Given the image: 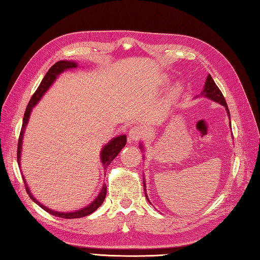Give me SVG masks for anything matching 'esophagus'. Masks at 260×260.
I'll list each match as a JSON object with an SVG mask.
<instances>
[{
  "label": "esophagus",
  "mask_w": 260,
  "mask_h": 260,
  "mask_svg": "<svg viewBox=\"0 0 260 260\" xmlns=\"http://www.w3.org/2000/svg\"><path fill=\"white\" fill-rule=\"evenodd\" d=\"M142 136H143V131L139 126L132 127L128 132V140L131 142H137L139 140H141Z\"/></svg>",
  "instance_id": "esophagus-1"
}]
</instances>
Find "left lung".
Returning a JSON list of instances; mask_svg holds the SVG:
<instances>
[{"instance_id": "left-lung-1", "label": "left lung", "mask_w": 260, "mask_h": 260, "mask_svg": "<svg viewBox=\"0 0 260 260\" xmlns=\"http://www.w3.org/2000/svg\"><path fill=\"white\" fill-rule=\"evenodd\" d=\"M201 95L209 98V99H211V101H213L215 103L221 104L222 106H224L225 110H227V114H228V116L230 117L228 105H227V103H225V99H224V97L222 95V92H221V90L219 89L218 86L215 85V82L213 81L212 77L210 76V75L207 77L206 85H204L203 91L201 92ZM140 148H141V150H143V146L140 145ZM144 191H146V189H145V182H144ZM146 198H147V196H146ZM147 200H148V199H147ZM148 202H150V200H148Z\"/></svg>"}]
</instances>
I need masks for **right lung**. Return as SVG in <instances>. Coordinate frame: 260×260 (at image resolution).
<instances>
[{"label": "right lung", "instance_id": "obj_1", "mask_svg": "<svg viewBox=\"0 0 260 260\" xmlns=\"http://www.w3.org/2000/svg\"><path fill=\"white\" fill-rule=\"evenodd\" d=\"M78 67V64L75 61H67V60H60V61L54 63L52 67L49 69L48 73L46 74V76L43 77V79L41 81L40 86L38 87V89L36 90V92L33 93V96L31 97L29 104H27L25 113H24V117H23V123H22V128L20 132V136H19V142H18V164L21 165V152H22V142H23V135H24V131L25 127L27 125V121H29L30 115L32 112V108L36 106L38 104V102L40 101L42 98V96L45 95L46 91L50 88V86L53 84L54 80L57 79V77L62 74L63 71L69 70V69H75ZM126 145V135H119L117 137H115L112 141H109L106 145L103 147L102 153H101V161L103 163L104 169L106 170L108 165L112 163L113 159L118 155V153L120 152L121 148ZM24 181V186L25 190L27 192V194L30 196V198L35 201L38 206H40L43 210H46L47 212H49L50 214L56 215V217L59 218H64V219H76V218H82L86 217V215L92 213L93 211L102 206L105 198H106V193H107V186L104 184L102 191L99 192V194L97 196V198L93 200L90 204H88L87 207L82 208L80 210H77V211H73V212H59V211H54V210L49 209L48 207L43 206L40 202H39L37 199L32 196V193L30 192L29 186L26 184V181L24 179V176L22 175Z\"/></svg>", "mask_w": 260, "mask_h": 260}]
</instances>
